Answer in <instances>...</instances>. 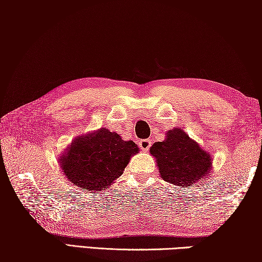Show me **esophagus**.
<instances>
[{
  "label": "esophagus",
  "mask_w": 262,
  "mask_h": 262,
  "mask_svg": "<svg viewBox=\"0 0 262 262\" xmlns=\"http://www.w3.org/2000/svg\"><path fill=\"white\" fill-rule=\"evenodd\" d=\"M138 146L142 151H148L150 146H151V141L150 139H141L138 142Z\"/></svg>",
  "instance_id": "esophagus-1"
}]
</instances>
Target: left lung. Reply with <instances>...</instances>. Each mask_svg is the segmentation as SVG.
<instances>
[{
	"label": "left lung",
	"mask_w": 262,
	"mask_h": 262,
	"mask_svg": "<svg viewBox=\"0 0 262 262\" xmlns=\"http://www.w3.org/2000/svg\"><path fill=\"white\" fill-rule=\"evenodd\" d=\"M150 154L159 164L161 177L175 186H193L211 169V156L181 128L168 131L163 142L154 143Z\"/></svg>",
	"instance_id": "8db88e82"
}]
</instances>
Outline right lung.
I'll return each mask as SVG.
<instances>
[{"mask_svg":"<svg viewBox=\"0 0 262 262\" xmlns=\"http://www.w3.org/2000/svg\"><path fill=\"white\" fill-rule=\"evenodd\" d=\"M138 150L135 142L123 141L116 132L101 128L75 139L59 162L71 184L94 193L119 178Z\"/></svg>","mask_w":262,"mask_h":262,"instance_id":"add662e5","label":"right lung"}]
</instances>
